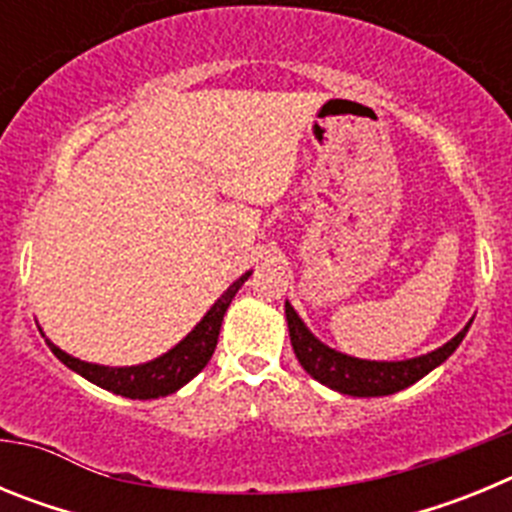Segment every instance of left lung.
Listing matches in <instances>:
<instances>
[{
	"label": "left lung",
	"mask_w": 512,
	"mask_h": 512,
	"mask_svg": "<svg viewBox=\"0 0 512 512\" xmlns=\"http://www.w3.org/2000/svg\"><path fill=\"white\" fill-rule=\"evenodd\" d=\"M284 315H287L289 341H292V348H295V356L302 364V369L312 379H318L320 384L330 387V390L351 397L395 395V392L405 390V387L415 384L418 379H423L425 374L433 372L436 366H441L443 361L454 354L474 320H469L449 343L438 346L436 351H428L423 356H413V359L402 361H369L356 359V356H348L343 351L325 346L307 328L305 320L297 315V310L289 302H284Z\"/></svg>",
	"instance_id": "left-lung-1"
}]
</instances>
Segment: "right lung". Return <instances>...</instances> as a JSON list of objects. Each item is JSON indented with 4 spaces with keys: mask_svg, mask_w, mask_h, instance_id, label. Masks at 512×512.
I'll return each instance as SVG.
<instances>
[{
    "mask_svg": "<svg viewBox=\"0 0 512 512\" xmlns=\"http://www.w3.org/2000/svg\"><path fill=\"white\" fill-rule=\"evenodd\" d=\"M251 277V271H246L243 277L235 279L223 295L217 297L215 305L205 312V318L189 330L182 341L169 348L166 354L156 356V359L146 361V364L135 366H104L92 364V361H81L76 356L66 354L51 338H45L48 348L53 354L69 366L71 372L81 374L92 384L102 387L115 395L130 397V400H153V397L174 395L176 390H182L184 384L192 382L197 374L207 366L212 359L217 346V336H220V325H223L225 312H228L230 302H233L235 292L243 287V282Z\"/></svg>",
    "mask_w": 512,
    "mask_h": 512,
    "instance_id": "add662e5",
    "label": "right lung"
}]
</instances>
